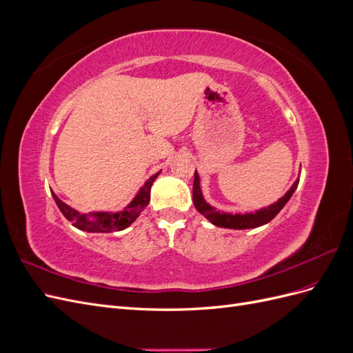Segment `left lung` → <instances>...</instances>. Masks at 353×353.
<instances>
[{"label":"left lung","mask_w":353,"mask_h":353,"mask_svg":"<svg viewBox=\"0 0 353 353\" xmlns=\"http://www.w3.org/2000/svg\"><path fill=\"white\" fill-rule=\"evenodd\" d=\"M299 184V181L292 185V188L287 191V193L279 200L275 201L274 205L263 208L258 210L256 213H244V215H240V213H227V212H219L215 208H212L210 205L205 201L201 196V190H200V179L197 172H194V184H193V201L196 209L201 213L203 216H206L213 225L222 227V228H234V230H248V228H256L261 227L263 223H268L271 219L275 218L276 213H279L285 203L290 200L293 196L294 190Z\"/></svg>","instance_id":"left-lung-1"}]
</instances>
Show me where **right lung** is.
I'll use <instances>...</instances> for the list:
<instances>
[{
  "label": "right lung",
  "instance_id": "1",
  "mask_svg": "<svg viewBox=\"0 0 353 353\" xmlns=\"http://www.w3.org/2000/svg\"><path fill=\"white\" fill-rule=\"evenodd\" d=\"M160 172L154 174L147 179L144 187L140 190V193L135 196V199L128 205L122 212L112 213V212H101V213H92V216L88 218L87 215H81L78 210L72 209L66 203H63L54 193H51L54 197V201L60 212L65 215L68 221L72 222L73 227H77L81 231L87 232H113L121 231L126 227H130L131 223L137 219V216L147 208L148 201H150V188L153 181L157 178Z\"/></svg>",
  "mask_w": 353,
  "mask_h": 353
}]
</instances>
